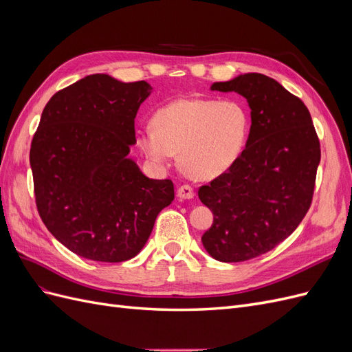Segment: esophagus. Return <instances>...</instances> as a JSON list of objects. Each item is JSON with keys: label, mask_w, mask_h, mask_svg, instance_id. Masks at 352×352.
Segmentation results:
<instances>
[{"label": "esophagus", "mask_w": 352, "mask_h": 352, "mask_svg": "<svg viewBox=\"0 0 352 352\" xmlns=\"http://www.w3.org/2000/svg\"><path fill=\"white\" fill-rule=\"evenodd\" d=\"M194 195H195L194 189H192V186H189V185H182V186H179V189H177V197L180 199H192Z\"/></svg>", "instance_id": "1"}]
</instances>
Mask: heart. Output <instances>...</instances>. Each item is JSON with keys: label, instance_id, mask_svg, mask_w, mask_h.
Here are the masks:
<instances>
[{"label": "heart", "instance_id": "heart-1", "mask_svg": "<svg viewBox=\"0 0 352 352\" xmlns=\"http://www.w3.org/2000/svg\"><path fill=\"white\" fill-rule=\"evenodd\" d=\"M248 132L250 117L239 102L182 98L155 111L153 127L138 133V146L162 167L180 151L185 172L208 180L236 162Z\"/></svg>", "mask_w": 352, "mask_h": 352}]
</instances>
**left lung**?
Wrapping results in <instances>:
<instances>
[{
    "label": "left lung",
    "mask_w": 352,
    "mask_h": 352,
    "mask_svg": "<svg viewBox=\"0 0 352 352\" xmlns=\"http://www.w3.org/2000/svg\"><path fill=\"white\" fill-rule=\"evenodd\" d=\"M211 91L236 92L251 109V129L238 160L198 197L212 211L201 241L212 258L247 261L278 247L311 206L320 142L305 104L261 73L216 82Z\"/></svg>",
    "instance_id": "left-lung-1"
}]
</instances>
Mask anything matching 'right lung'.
Returning <instances> with one entry per match:
<instances>
[{"label":"right lung","instance_id":"obj_1","mask_svg":"<svg viewBox=\"0 0 352 352\" xmlns=\"http://www.w3.org/2000/svg\"><path fill=\"white\" fill-rule=\"evenodd\" d=\"M151 91L145 80L97 73L52 95L42 111L29 157L38 212L83 258H133L175 199L172 180L146 177L129 157L135 117Z\"/></svg>","mask_w":352,"mask_h":352}]
</instances>
